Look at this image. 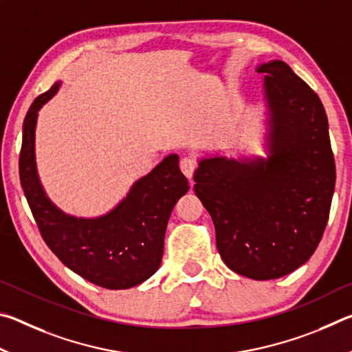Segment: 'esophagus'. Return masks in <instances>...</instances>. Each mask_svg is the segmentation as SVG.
I'll return each instance as SVG.
<instances>
[{
    "label": "esophagus",
    "instance_id": "34e87169",
    "mask_svg": "<svg viewBox=\"0 0 352 352\" xmlns=\"http://www.w3.org/2000/svg\"><path fill=\"white\" fill-rule=\"evenodd\" d=\"M180 169L183 174L190 180L194 175V170L197 169V162H195V158H192V157H183L180 160Z\"/></svg>",
    "mask_w": 352,
    "mask_h": 352
}]
</instances>
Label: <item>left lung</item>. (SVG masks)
Segmentation results:
<instances>
[{
    "label": "left lung",
    "instance_id": "obj_1",
    "mask_svg": "<svg viewBox=\"0 0 352 352\" xmlns=\"http://www.w3.org/2000/svg\"><path fill=\"white\" fill-rule=\"evenodd\" d=\"M256 71L265 74L267 158L200 160L194 190L212 219L226 267L265 281L289 275L317 250L336 162L317 93L281 60Z\"/></svg>",
    "mask_w": 352,
    "mask_h": 352
}]
</instances>
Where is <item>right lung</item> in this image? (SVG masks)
I'll return each mask as SVG.
<instances>
[{
	"label": "right lung",
	"mask_w": 352,
	"mask_h": 352,
	"mask_svg": "<svg viewBox=\"0 0 352 352\" xmlns=\"http://www.w3.org/2000/svg\"><path fill=\"white\" fill-rule=\"evenodd\" d=\"M60 82L34 100L23 122L20 180L40 234L69 270L104 289H130L160 269L164 234L177 200L188 192L178 155H168L110 212L85 219L65 214L47 199L35 164L38 110Z\"/></svg>",
	"instance_id": "1"
}]
</instances>
